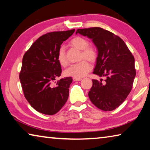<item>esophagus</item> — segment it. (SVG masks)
<instances>
[{"label": "esophagus", "instance_id": "34e87169", "mask_svg": "<svg viewBox=\"0 0 150 150\" xmlns=\"http://www.w3.org/2000/svg\"><path fill=\"white\" fill-rule=\"evenodd\" d=\"M73 81H81L82 80V79H81V78H75V77H73Z\"/></svg>", "mask_w": 150, "mask_h": 150}]
</instances>
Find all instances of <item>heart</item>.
<instances>
[{
	"mask_svg": "<svg viewBox=\"0 0 150 150\" xmlns=\"http://www.w3.org/2000/svg\"><path fill=\"white\" fill-rule=\"evenodd\" d=\"M73 47L81 50V59L83 58L94 62L96 59L97 53L92 47H88L89 42L87 40L82 37H75L70 42ZM57 61L60 65L66 67L68 65V61L65 56V50L63 47H61L57 54ZM91 69L89 63L86 60H83L75 64H73L66 69L64 73L66 76L75 78H82L87 74Z\"/></svg>",
	"mask_w": 150,
	"mask_h": 150,
	"instance_id": "1",
	"label": "heart"
}]
</instances>
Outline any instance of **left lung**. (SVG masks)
<instances>
[{"label": "left lung", "mask_w": 150, "mask_h": 150, "mask_svg": "<svg viewBox=\"0 0 150 150\" xmlns=\"http://www.w3.org/2000/svg\"><path fill=\"white\" fill-rule=\"evenodd\" d=\"M79 34L92 40L98 54L93 73L105 77V82L93 79L88 92L92 103L104 111L118 108L130 93L136 69L134 57L118 35L101 28L78 29Z\"/></svg>", "instance_id": "obj_1"}]
</instances>
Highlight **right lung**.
<instances>
[{
  "mask_svg": "<svg viewBox=\"0 0 150 150\" xmlns=\"http://www.w3.org/2000/svg\"><path fill=\"white\" fill-rule=\"evenodd\" d=\"M74 32L73 29L43 35L24 55L20 83L28 102L40 113L55 115L68 99L72 78L61 79L56 83L54 81L62 73L57 59L61 45Z\"/></svg>",
  "mask_w": 150,
  "mask_h": 150,
  "instance_id": "right-lung-1",
  "label": "right lung"
}]
</instances>
